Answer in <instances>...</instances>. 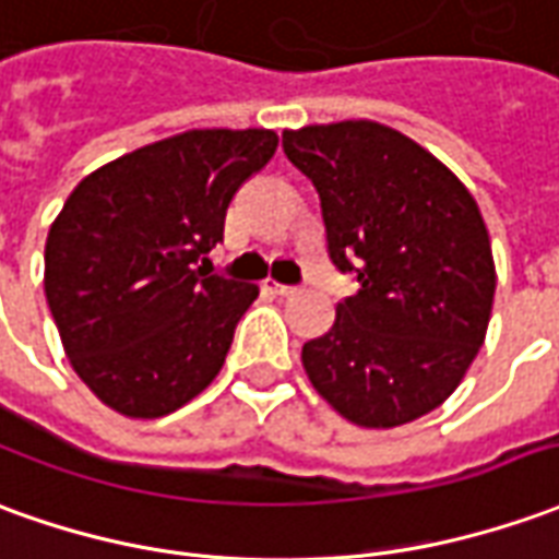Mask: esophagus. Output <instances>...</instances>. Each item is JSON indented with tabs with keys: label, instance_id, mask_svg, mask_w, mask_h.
I'll return each mask as SVG.
<instances>
[{
	"label": "esophagus",
	"instance_id": "esophagus-1",
	"mask_svg": "<svg viewBox=\"0 0 559 559\" xmlns=\"http://www.w3.org/2000/svg\"><path fill=\"white\" fill-rule=\"evenodd\" d=\"M266 290L278 293V296H290V293H296V284H281V281H266Z\"/></svg>",
	"mask_w": 559,
	"mask_h": 559
}]
</instances>
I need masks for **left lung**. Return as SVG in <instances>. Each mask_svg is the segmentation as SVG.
<instances>
[{
  "instance_id": "1",
  "label": "left lung",
  "mask_w": 559,
  "mask_h": 559,
  "mask_svg": "<svg viewBox=\"0 0 559 559\" xmlns=\"http://www.w3.org/2000/svg\"><path fill=\"white\" fill-rule=\"evenodd\" d=\"M284 154L314 185L326 253L357 293L302 345L311 384L360 427L439 408L484 345L497 269L484 217L451 169L372 120L302 127Z\"/></svg>"
}]
</instances>
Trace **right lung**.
Wrapping results in <instances>:
<instances>
[{"label":"right lung","instance_id":"obj_1","mask_svg":"<svg viewBox=\"0 0 559 559\" xmlns=\"http://www.w3.org/2000/svg\"><path fill=\"white\" fill-rule=\"evenodd\" d=\"M272 130H190L87 175L45 245V296L78 378L127 417H163L221 372L257 284L214 275L226 209Z\"/></svg>","mask_w":559,"mask_h":559}]
</instances>
